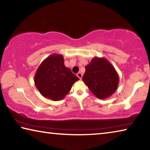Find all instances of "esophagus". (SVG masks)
<instances>
[{"mask_svg": "<svg viewBox=\"0 0 150 150\" xmlns=\"http://www.w3.org/2000/svg\"><path fill=\"white\" fill-rule=\"evenodd\" d=\"M77 77L80 79H82V76H83V74L81 73H78L77 74Z\"/></svg>", "mask_w": 150, "mask_h": 150, "instance_id": "34e87169", "label": "esophagus"}]
</instances>
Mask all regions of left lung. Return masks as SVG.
I'll use <instances>...</instances> for the list:
<instances>
[{"label":"left lung","instance_id":"8db88e82","mask_svg":"<svg viewBox=\"0 0 150 150\" xmlns=\"http://www.w3.org/2000/svg\"><path fill=\"white\" fill-rule=\"evenodd\" d=\"M83 81L96 97L103 99L116 91L118 85V76L107 60L95 57L85 67Z\"/></svg>","mask_w":150,"mask_h":150}]
</instances>
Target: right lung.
<instances>
[{"instance_id":"right-lung-1","label":"right lung","mask_w":150,"mask_h":150,"mask_svg":"<svg viewBox=\"0 0 150 150\" xmlns=\"http://www.w3.org/2000/svg\"><path fill=\"white\" fill-rule=\"evenodd\" d=\"M79 79L64 65L63 57L54 54L46 58L37 70L35 85L42 95L53 100H62Z\"/></svg>"}]
</instances>
